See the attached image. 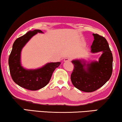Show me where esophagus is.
Wrapping results in <instances>:
<instances>
[{
	"instance_id": "34e87169",
	"label": "esophagus",
	"mask_w": 122,
	"mask_h": 122,
	"mask_svg": "<svg viewBox=\"0 0 122 122\" xmlns=\"http://www.w3.org/2000/svg\"><path fill=\"white\" fill-rule=\"evenodd\" d=\"M65 62H67V61H71V58H66L64 60Z\"/></svg>"
}]
</instances>
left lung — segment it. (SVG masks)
<instances>
[{
	"label": "left lung",
	"mask_w": 122,
	"mask_h": 122,
	"mask_svg": "<svg viewBox=\"0 0 122 122\" xmlns=\"http://www.w3.org/2000/svg\"><path fill=\"white\" fill-rule=\"evenodd\" d=\"M94 40L91 45L93 53L102 51L99 61L86 64L81 60H74V69L71 81L77 89L86 92L96 91L109 80L113 71V55L107 40L103 36L93 34Z\"/></svg>",
	"instance_id": "8db88e82"
}]
</instances>
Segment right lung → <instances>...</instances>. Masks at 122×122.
Here are the masks:
<instances>
[{
    "label": "right lung",
    "instance_id": "add662e5",
    "mask_svg": "<svg viewBox=\"0 0 122 122\" xmlns=\"http://www.w3.org/2000/svg\"><path fill=\"white\" fill-rule=\"evenodd\" d=\"M38 32L42 33V31L40 30L30 31L17 39L13 45L8 59L9 71L13 81L22 87L32 91L39 90L47 85L55 68L61 64V62L49 63L37 69H26L22 67L20 65L22 49L30 39Z\"/></svg>",
    "mask_w": 122,
    "mask_h": 122
}]
</instances>
